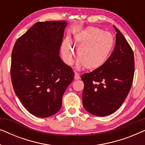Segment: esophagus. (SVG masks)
Returning <instances> with one entry per match:
<instances>
[{"instance_id":"obj_1","label":"esophagus","mask_w":145,"mask_h":145,"mask_svg":"<svg viewBox=\"0 0 145 145\" xmlns=\"http://www.w3.org/2000/svg\"><path fill=\"white\" fill-rule=\"evenodd\" d=\"M80 75H79L78 73L77 72H75L74 73V79L75 80H78V79H80Z\"/></svg>"}]
</instances>
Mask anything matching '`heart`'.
Returning <instances> with one entry per match:
<instances>
[{"label":"heart","mask_w":145,"mask_h":145,"mask_svg":"<svg viewBox=\"0 0 145 145\" xmlns=\"http://www.w3.org/2000/svg\"><path fill=\"white\" fill-rule=\"evenodd\" d=\"M74 40L79 46L77 49L78 69L85 67L90 70L100 68L110 57L114 45L112 33L92 26L74 33ZM62 53L67 64H72L73 51L68 43L63 46Z\"/></svg>","instance_id":"1"}]
</instances>
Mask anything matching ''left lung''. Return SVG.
Masks as SVG:
<instances>
[{
	"label": "left lung",
	"mask_w": 145,
	"mask_h": 145,
	"mask_svg": "<svg viewBox=\"0 0 145 145\" xmlns=\"http://www.w3.org/2000/svg\"><path fill=\"white\" fill-rule=\"evenodd\" d=\"M114 26L116 31L114 52L102 67L81 76L84 84L83 106L96 116H106L118 110L127 96L133 80V52L123 35Z\"/></svg>",
	"instance_id": "obj_1"
}]
</instances>
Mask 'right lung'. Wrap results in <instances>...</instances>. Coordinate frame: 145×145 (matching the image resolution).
I'll return each instance as SVG.
<instances>
[{
    "label": "right lung",
    "mask_w": 145,
    "mask_h": 145,
    "mask_svg": "<svg viewBox=\"0 0 145 145\" xmlns=\"http://www.w3.org/2000/svg\"><path fill=\"white\" fill-rule=\"evenodd\" d=\"M65 21L37 22L16 41L10 74L15 94L33 116L58 112L74 72L59 57Z\"/></svg>",
    "instance_id": "obj_1"
}]
</instances>
